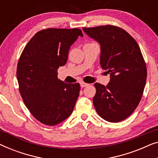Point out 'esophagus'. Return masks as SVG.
<instances>
[{"label": "esophagus", "mask_w": 158, "mask_h": 158, "mask_svg": "<svg viewBox=\"0 0 158 158\" xmlns=\"http://www.w3.org/2000/svg\"><path fill=\"white\" fill-rule=\"evenodd\" d=\"M88 85H89V84L84 83V82H81V86L82 88L86 87V86H88Z\"/></svg>", "instance_id": "1"}]
</instances>
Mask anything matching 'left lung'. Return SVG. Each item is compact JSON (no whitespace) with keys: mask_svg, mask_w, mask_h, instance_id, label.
Returning <instances> with one entry per match:
<instances>
[{"mask_svg":"<svg viewBox=\"0 0 158 158\" xmlns=\"http://www.w3.org/2000/svg\"><path fill=\"white\" fill-rule=\"evenodd\" d=\"M83 30L100 44L101 66L111 77L106 86L94 84L95 109L108 122H122L137 107L145 86L147 67L139 45L124 29L116 26Z\"/></svg>","mask_w":158,"mask_h":158,"instance_id":"1","label":"left lung"}]
</instances>
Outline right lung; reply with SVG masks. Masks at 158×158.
I'll return each instance as SVG.
<instances>
[{
  "label": "right lung",
  "instance_id": "right-lung-1",
  "mask_svg": "<svg viewBox=\"0 0 158 158\" xmlns=\"http://www.w3.org/2000/svg\"><path fill=\"white\" fill-rule=\"evenodd\" d=\"M80 29H43L34 34L21 53L16 76L26 106L39 122L55 126L70 116L78 98V83L57 78V69L66 64L70 46Z\"/></svg>",
  "mask_w": 158,
  "mask_h": 158
}]
</instances>
